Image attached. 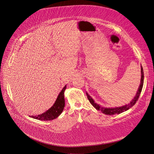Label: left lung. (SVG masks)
Wrapping results in <instances>:
<instances>
[{"label":"left lung","instance_id":"1","mask_svg":"<svg viewBox=\"0 0 154 154\" xmlns=\"http://www.w3.org/2000/svg\"><path fill=\"white\" fill-rule=\"evenodd\" d=\"M141 67V78H140V83L139 85V88L137 91V92L136 94V95L134 96V97L132 99V101L129 103L127 104L125 106H123L122 107H102L101 106L97 104L94 100L92 99V98L89 95L88 92H86L88 99L90 102V103L92 105V106L95 108L97 110H100L103 113L107 114V115H114L116 114H120L122 113L124 111H126L127 110L130 109L131 107H132L136 103V102L137 101L139 95L140 94V92L142 91V87H143V80H144V75H143V68L142 65H140Z\"/></svg>","mask_w":154,"mask_h":154}]
</instances>
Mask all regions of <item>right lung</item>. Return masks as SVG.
<instances>
[{
	"label": "right lung",
	"mask_w": 154,
	"mask_h": 154,
	"mask_svg": "<svg viewBox=\"0 0 154 154\" xmlns=\"http://www.w3.org/2000/svg\"><path fill=\"white\" fill-rule=\"evenodd\" d=\"M66 88V85L60 92L53 106H51L48 110L41 114L37 116H29V117L37 120L43 121L51 120L58 117L63 112L65 107V102L64 94Z\"/></svg>",
	"instance_id": "obj_1"
}]
</instances>
